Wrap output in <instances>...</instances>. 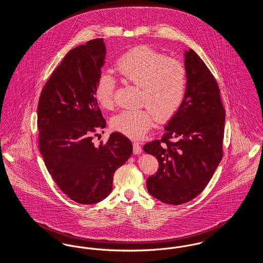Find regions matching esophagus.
<instances>
[{"mask_svg":"<svg viewBox=\"0 0 263 263\" xmlns=\"http://www.w3.org/2000/svg\"><path fill=\"white\" fill-rule=\"evenodd\" d=\"M133 152H134V154H136V155L142 153V147H141L140 143H138V142H134V143H133Z\"/></svg>","mask_w":263,"mask_h":263,"instance_id":"obj_1","label":"esophagus"}]
</instances>
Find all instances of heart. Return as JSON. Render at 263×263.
Here are the masks:
<instances>
[{
    "mask_svg": "<svg viewBox=\"0 0 263 263\" xmlns=\"http://www.w3.org/2000/svg\"><path fill=\"white\" fill-rule=\"evenodd\" d=\"M115 70L123 80L140 87V103L147 107L124 109L111 118L113 129L133 139L144 137L150 130L154 115L159 121L175 115L181 106L187 88L183 64L148 46H139L122 54ZM115 79L108 73L99 76L95 96L101 107L114 105Z\"/></svg>",
    "mask_w": 263,
    "mask_h": 263,
    "instance_id": "b5f03b06",
    "label": "heart"
}]
</instances>
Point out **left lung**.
Returning <instances> with one entry per match:
<instances>
[{
  "label": "left lung",
  "mask_w": 263,
  "mask_h": 263,
  "mask_svg": "<svg viewBox=\"0 0 263 263\" xmlns=\"http://www.w3.org/2000/svg\"><path fill=\"white\" fill-rule=\"evenodd\" d=\"M184 63V100L164 127L163 137L143 148L159 162L158 172L147 179V189L171 205L199 195L223 158L226 113L218 83L192 49L185 51Z\"/></svg>",
  "instance_id": "1"
}]
</instances>
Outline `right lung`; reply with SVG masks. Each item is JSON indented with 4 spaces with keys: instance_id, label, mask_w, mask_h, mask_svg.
<instances>
[{
    "instance_id": "add662e5",
    "label": "right lung",
    "mask_w": 263,
    "mask_h": 263,
    "mask_svg": "<svg viewBox=\"0 0 263 263\" xmlns=\"http://www.w3.org/2000/svg\"><path fill=\"white\" fill-rule=\"evenodd\" d=\"M105 53L102 38L69 51L38 101L40 154L58 187L81 204H95L110 194L115 171L133 151L131 141L119 132L105 143L92 141L105 127L95 96Z\"/></svg>"
}]
</instances>
